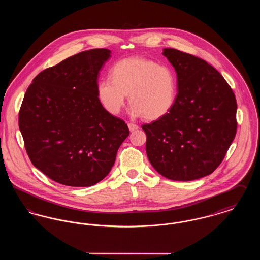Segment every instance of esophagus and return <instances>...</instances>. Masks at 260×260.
Masks as SVG:
<instances>
[{"mask_svg":"<svg viewBox=\"0 0 260 260\" xmlns=\"http://www.w3.org/2000/svg\"><path fill=\"white\" fill-rule=\"evenodd\" d=\"M127 126H128L129 132H134V131L138 129V125H136V124H132V123H128V124H127Z\"/></svg>","mask_w":260,"mask_h":260,"instance_id":"1","label":"esophagus"}]
</instances>
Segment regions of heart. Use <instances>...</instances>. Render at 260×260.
<instances>
[{"mask_svg":"<svg viewBox=\"0 0 260 260\" xmlns=\"http://www.w3.org/2000/svg\"><path fill=\"white\" fill-rule=\"evenodd\" d=\"M111 79L98 83V99L111 115H118L125 104L132 103L129 115L156 121L173 109L177 96V79L173 69L148 58L133 56L112 66Z\"/></svg>","mask_w":260,"mask_h":260,"instance_id":"heart-1","label":"heart"}]
</instances>
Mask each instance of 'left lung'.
I'll return each instance as SVG.
<instances>
[{
	"mask_svg": "<svg viewBox=\"0 0 260 260\" xmlns=\"http://www.w3.org/2000/svg\"><path fill=\"white\" fill-rule=\"evenodd\" d=\"M174 67L177 96L165 117L143 124L146 153L153 168L176 181L213 173L237 131V102L232 88L209 63L192 54L164 49Z\"/></svg>",
	"mask_w": 260,
	"mask_h": 260,
	"instance_id": "1",
	"label": "left lung"
}]
</instances>
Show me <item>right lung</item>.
Returning <instances> with one entry per match:
<instances>
[{"mask_svg":"<svg viewBox=\"0 0 260 260\" xmlns=\"http://www.w3.org/2000/svg\"><path fill=\"white\" fill-rule=\"evenodd\" d=\"M110 54L106 49L77 53L39 73L26 90L18 118L26 152L38 170L63 185L101 181L129 135L98 99L99 71Z\"/></svg>","mask_w":260,"mask_h":260,"instance_id":"obj_1","label":"right lung"}]
</instances>
